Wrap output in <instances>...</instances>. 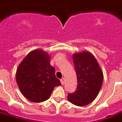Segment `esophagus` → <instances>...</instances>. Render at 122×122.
Masks as SVG:
<instances>
[{"mask_svg":"<svg viewBox=\"0 0 122 122\" xmlns=\"http://www.w3.org/2000/svg\"><path fill=\"white\" fill-rule=\"evenodd\" d=\"M60 81H61V83L62 85H64V83H65V80H64V78H62V79H61V80H60Z\"/></svg>","mask_w":122,"mask_h":122,"instance_id":"obj_1","label":"esophagus"}]
</instances>
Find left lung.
I'll use <instances>...</instances> for the list:
<instances>
[{
    "mask_svg": "<svg viewBox=\"0 0 122 122\" xmlns=\"http://www.w3.org/2000/svg\"><path fill=\"white\" fill-rule=\"evenodd\" d=\"M77 79L76 90L68 93L73 104L84 106L91 103L98 95L103 81V74L95 58L88 51L73 55Z\"/></svg>",
    "mask_w": 122,
    "mask_h": 122,
    "instance_id": "left-lung-1",
    "label": "left lung"
}]
</instances>
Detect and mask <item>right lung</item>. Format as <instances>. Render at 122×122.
I'll return each mask as SVG.
<instances>
[{"label": "right lung", "mask_w": 122, "mask_h": 122, "mask_svg": "<svg viewBox=\"0 0 122 122\" xmlns=\"http://www.w3.org/2000/svg\"><path fill=\"white\" fill-rule=\"evenodd\" d=\"M50 61L48 54L36 50L27 55L18 68L17 84L23 96L32 102L47 100L54 88L61 85Z\"/></svg>", "instance_id": "1"}]
</instances>
